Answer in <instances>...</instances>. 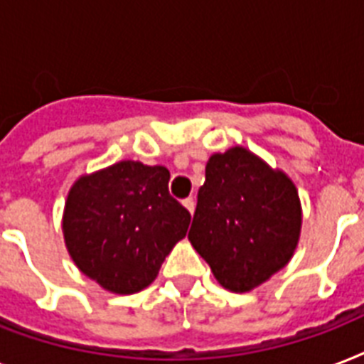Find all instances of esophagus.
Here are the masks:
<instances>
[{"instance_id": "1", "label": "esophagus", "mask_w": 364, "mask_h": 364, "mask_svg": "<svg viewBox=\"0 0 364 364\" xmlns=\"http://www.w3.org/2000/svg\"><path fill=\"white\" fill-rule=\"evenodd\" d=\"M183 205L187 208L188 213L193 215L194 213V208H196V202H194V198H187V200H183Z\"/></svg>"}]
</instances>
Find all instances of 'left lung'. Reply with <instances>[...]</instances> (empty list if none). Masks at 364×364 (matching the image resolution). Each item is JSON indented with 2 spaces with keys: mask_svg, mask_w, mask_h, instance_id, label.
<instances>
[{
  "mask_svg": "<svg viewBox=\"0 0 364 364\" xmlns=\"http://www.w3.org/2000/svg\"><path fill=\"white\" fill-rule=\"evenodd\" d=\"M302 227L294 183L245 147L211 154L188 240L232 293L270 279L293 257Z\"/></svg>",
  "mask_w": 364,
  "mask_h": 364,
  "instance_id": "8db88e82",
  "label": "left lung"
}]
</instances>
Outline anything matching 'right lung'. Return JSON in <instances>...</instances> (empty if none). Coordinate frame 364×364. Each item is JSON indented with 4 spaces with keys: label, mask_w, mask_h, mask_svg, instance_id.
<instances>
[{
    "label": "right lung",
    "mask_w": 364,
    "mask_h": 364,
    "mask_svg": "<svg viewBox=\"0 0 364 364\" xmlns=\"http://www.w3.org/2000/svg\"><path fill=\"white\" fill-rule=\"evenodd\" d=\"M170 171L136 160L79 177L65 200V247L77 268L115 294L154 282L187 236L191 213L168 191Z\"/></svg>",
    "instance_id": "right-lung-1"
}]
</instances>
